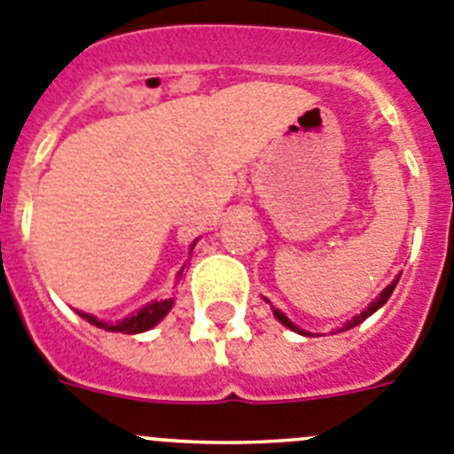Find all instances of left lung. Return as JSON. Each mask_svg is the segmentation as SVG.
Masks as SVG:
<instances>
[{"label": "left lung", "mask_w": 454, "mask_h": 454, "mask_svg": "<svg viewBox=\"0 0 454 454\" xmlns=\"http://www.w3.org/2000/svg\"><path fill=\"white\" fill-rule=\"evenodd\" d=\"M399 278H401V275H396V278H394V279H392V285H389V286H385V289H383V291H380V294H379V298H376V300H374V302H370V304H367V309H363V311H361V313H358V316H354V317H351V320H347V323H345V325H342V327H340V329H338V332H347V329L356 327V325H361V323H363V320H367V317H370V316H372V313H374V311H379V309H380V307H383V304H385V302H387V300H389V295H392V294H394V289H396V285H399ZM266 302H269V300H266ZM270 309H273V316H275V317H278L279 323L285 325V327H289V329H291V332L300 333V336H311V333H309V332H304V329H300V327H298V325H294V323H291L289 317H286V316H285V313L279 311V309H275V307H270Z\"/></svg>", "instance_id": "obj_1"}]
</instances>
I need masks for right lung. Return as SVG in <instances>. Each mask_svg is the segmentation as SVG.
I'll return each mask as SVG.
<instances>
[{
    "mask_svg": "<svg viewBox=\"0 0 454 454\" xmlns=\"http://www.w3.org/2000/svg\"><path fill=\"white\" fill-rule=\"evenodd\" d=\"M194 244H197V239L192 241V247H190V253H192ZM181 273H184V269L179 270V278ZM175 307V298H165V300H154V302L145 304L143 309H138V311H134L131 316L122 317V320H118V323H105V320H98L96 316H91V313H84V311H78L80 317H84L87 323H91L93 327H100L105 329V332H116V333H143L147 332V329L156 327V325L163 320L165 316L169 313V309Z\"/></svg>",
    "mask_w": 454,
    "mask_h": 454,
    "instance_id": "add662e5",
    "label": "right lung"
}]
</instances>
